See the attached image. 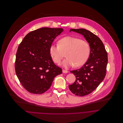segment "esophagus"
I'll return each mask as SVG.
<instances>
[{"instance_id": "1", "label": "esophagus", "mask_w": 123, "mask_h": 123, "mask_svg": "<svg viewBox=\"0 0 123 123\" xmlns=\"http://www.w3.org/2000/svg\"><path fill=\"white\" fill-rule=\"evenodd\" d=\"M62 72L63 73H68V71L67 70H62Z\"/></svg>"}]
</instances>
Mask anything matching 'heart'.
<instances>
[{
    "label": "heart",
    "mask_w": 123,
    "mask_h": 123,
    "mask_svg": "<svg viewBox=\"0 0 123 123\" xmlns=\"http://www.w3.org/2000/svg\"><path fill=\"white\" fill-rule=\"evenodd\" d=\"M49 51L53 61L56 63H60L67 52V58L62 62L65 68L75 65L79 67L84 64L90 53V46L88 42L78 38L66 36L59 41V44H53Z\"/></svg>",
    "instance_id": "obj_1"
}]
</instances>
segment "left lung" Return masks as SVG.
Listing matches in <instances>:
<instances>
[{
	"label": "left lung",
	"instance_id": "obj_1",
	"mask_svg": "<svg viewBox=\"0 0 123 123\" xmlns=\"http://www.w3.org/2000/svg\"><path fill=\"white\" fill-rule=\"evenodd\" d=\"M84 36L89 43L90 53L87 62L80 69L70 71L76 77L75 81L69 86L70 91L78 96L91 93L104 80L108 62L107 53L99 37L85 29H71Z\"/></svg>",
	"mask_w": 123,
	"mask_h": 123
}]
</instances>
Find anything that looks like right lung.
<instances>
[{
  "label": "right lung",
  "instance_id": "obj_1",
  "mask_svg": "<svg viewBox=\"0 0 123 123\" xmlns=\"http://www.w3.org/2000/svg\"><path fill=\"white\" fill-rule=\"evenodd\" d=\"M62 28L43 27L29 33L18 47L15 70L21 84L27 91L41 94L50 88L55 77L62 69L52 60L49 49Z\"/></svg>",
  "mask_w": 123,
  "mask_h": 123
}]
</instances>
